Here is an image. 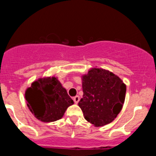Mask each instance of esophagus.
I'll list each match as a JSON object with an SVG mask.
<instances>
[{"label":"esophagus","instance_id":"obj_1","mask_svg":"<svg viewBox=\"0 0 156 156\" xmlns=\"http://www.w3.org/2000/svg\"><path fill=\"white\" fill-rule=\"evenodd\" d=\"M73 101H74V102L76 103V104H77V103L79 102V101H80V97L77 95V96H76V97L73 98Z\"/></svg>","mask_w":156,"mask_h":156}]
</instances>
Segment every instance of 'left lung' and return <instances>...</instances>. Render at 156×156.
<instances>
[{"instance_id": "left-lung-1", "label": "left lung", "mask_w": 156, "mask_h": 156, "mask_svg": "<svg viewBox=\"0 0 156 156\" xmlns=\"http://www.w3.org/2000/svg\"><path fill=\"white\" fill-rule=\"evenodd\" d=\"M83 95L78 105L87 121L95 126L112 122L122 108L126 87L119 76L93 68L82 76Z\"/></svg>"}]
</instances>
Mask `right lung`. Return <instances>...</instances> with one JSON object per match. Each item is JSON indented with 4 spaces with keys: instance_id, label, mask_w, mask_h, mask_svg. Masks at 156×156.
Wrapping results in <instances>:
<instances>
[{
    "instance_id": "1",
    "label": "right lung",
    "mask_w": 156,
    "mask_h": 156,
    "mask_svg": "<svg viewBox=\"0 0 156 156\" xmlns=\"http://www.w3.org/2000/svg\"><path fill=\"white\" fill-rule=\"evenodd\" d=\"M27 106L37 119L44 122L62 119L73 101L56 77L40 78L25 93Z\"/></svg>"
}]
</instances>
